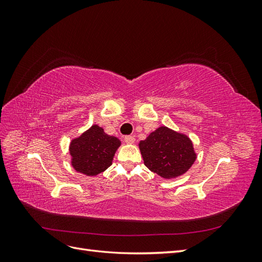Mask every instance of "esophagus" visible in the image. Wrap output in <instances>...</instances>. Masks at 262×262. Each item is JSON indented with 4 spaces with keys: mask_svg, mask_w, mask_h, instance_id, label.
<instances>
[{
    "mask_svg": "<svg viewBox=\"0 0 262 262\" xmlns=\"http://www.w3.org/2000/svg\"><path fill=\"white\" fill-rule=\"evenodd\" d=\"M134 141H136V139H134V137H132V136L124 137V142L126 144H133Z\"/></svg>",
    "mask_w": 262,
    "mask_h": 262,
    "instance_id": "obj_1",
    "label": "esophagus"
}]
</instances>
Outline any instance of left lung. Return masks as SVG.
Returning a JSON list of instances; mask_svg holds the SVG:
<instances>
[{
	"mask_svg": "<svg viewBox=\"0 0 262 262\" xmlns=\"http://www.w3.org/2000/svg\"><path fill=\"white\" fill-rule=\"evenodd\" d=\"M144 165L158 176L172 179L184 175L196 160L192 141L184 133L160 126L140 141Z\"/></svg>",
	"mask_w": 262,
	"mask_h": 262,
	"instance_id": "8db88e82",
	"label": "left lung"
}]
</instances>
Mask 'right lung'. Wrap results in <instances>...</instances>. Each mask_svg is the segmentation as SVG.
Returning a JSON list of instances; mask_svg holds the SVG:
<instances>
[{
  "instance_id": "add662e5",
  "label": "right lung",
  "mask_w": 262,
  "mask_h": 262,
  "mask_svg": "<svg viewBox=\"0 0 262 262\" xmlns=\"http://www.w3.org/2000/svg\"><path fill=\"white\" fill-rule=\"evenodd\" d=\"M120 145L121 141L118 138L108 136L101 126L93 124L71 141V165L85 176H97L113 164L116 150Z\"/></svg>"
}]
</instances>
